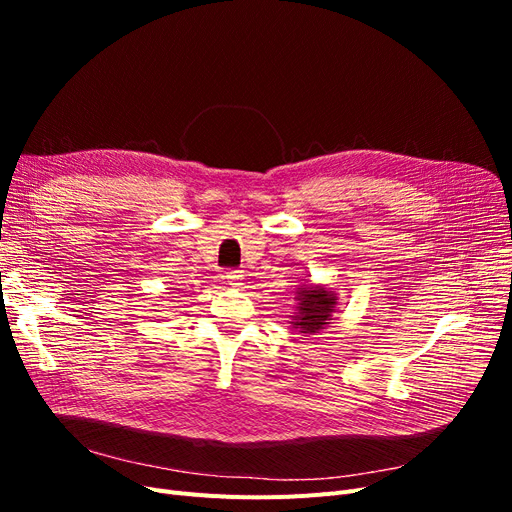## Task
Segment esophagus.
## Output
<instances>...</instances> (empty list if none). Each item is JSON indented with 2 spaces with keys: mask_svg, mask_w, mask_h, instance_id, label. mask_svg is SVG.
Wrapping results in <instances>:
<instances>
[{
  "mask_svg": "<svg viewBox=\"0 0 512 512\" xmlns=\"http://www.w3.org/2000/svg\"><path fill=\"white\" fill-rule=\"evenodd\" d=\"M224 280H226L228 286H241L243 275H241V271H228V273L224 275Z\"/></svg>",
  "mask_w": 512,
  "mask_h": 512,
  "instance_id": "obj_1",
  "label": "esophagus"
}]
</instances>
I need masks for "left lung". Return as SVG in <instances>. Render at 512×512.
<instances>
[{
	"label": "left lung",
	"instance_id": "8db88e82",
	"mask_svg": "<svg viewBox=\"0 0 512 512\" xmlns=\"http://www.w3.org/2000/svg\"><path fill=\"white\" fill-rule=\"evenodd\" d=\"M294 301H297V307H294V314L290 316L292 329L305 335H314L331 324L339 299L335 290L322 284L305 282L299 286Z\"/></svg>",
	"mask_w": 512,
	"mask_h": 512
}]
</instances>
